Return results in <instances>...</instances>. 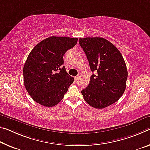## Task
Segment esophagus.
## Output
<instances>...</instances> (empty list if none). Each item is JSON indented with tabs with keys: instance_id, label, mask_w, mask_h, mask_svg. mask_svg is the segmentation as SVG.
Here are the masks:
<instances>
[{
	"instance_id": "34e87169",
	"label": "esophagus",
	"mask_w": 150,
	"mask_h": 150,
	"mask_svg": "<svg viewBox=\"0 0 150 150\" xmlns=\"http://www.w3.org/2000/svg\"><path fill=\"white\" fill-rule=\"evenodd\" d=\"M79 77H80V75H78L76 76V77H75V80L76 81H78V79H79Z\"/></svg>"
}]
</instances>
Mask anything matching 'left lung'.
<instances>
[{
	"mask_svg": "<svg viewBox=\"0 0 150 150\" xmlns=\"http://www.w3.org/2000/svg\"><path fill=\"white\" fill-rule=\"evenodd\" d=\"M93 74L81 93L85 101L96 109H103L117 101L126 87L127 70L122 54L115 45L101 37L79 39Z\"/></svg>",
	"mask_w": 150,
	"mask_h": 150,
	"instance_id": "obj_1",
	"label": "left lung"
}]
</instances>
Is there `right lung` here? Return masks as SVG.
<instances>
[{
	"label": "right lung",
	"mask_w": 150,
	"mask_h": 150,
	"mask_svg": "<svg viewBox=\"0 0 150 150\" xmlns=\"http://www.w3.org/2000/svg\"><path fill=\"white\" fill-rule=\"evenodd\" d=\"M77 38L51 37L42 40L28 54L23 67L24 84L33 100L53 107L62 100L74 78L67 73L63 55L75 46Z\"/></svg>",
	"instance_id": "obj_1"
}]
</instances>
